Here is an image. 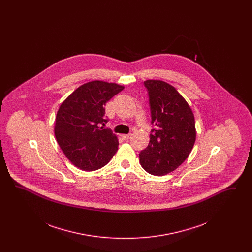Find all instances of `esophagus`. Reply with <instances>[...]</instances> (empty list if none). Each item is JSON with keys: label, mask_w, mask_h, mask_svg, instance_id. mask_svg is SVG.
<instances>
[{"label": "esophagus", "mask_w": 252, "mask_h": 252, "mask_svg": "<svg viewBox=\"0 0 252 252\" xmlns=\"http://www.w3.org/2000/svg\"><path fill=\"white\" fill-rule=\"evenodd\" d=\"M130 137H131V135H130V134H124V135H122V138H123L125 141L129 140V139H130Z\"/></svg>", "instance_id": "34e87169"}]
</instances>
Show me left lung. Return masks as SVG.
I'll return each mask as SVG.
<instances>
[{
  "label": "left lung",
  "mask_w": 252,
  "mask_h": 252,
  "mask_svg": "<svg viewBox=\"0 0 252 252\" xmlns=\"http://www.w3.org/2000/svg\"><path fill=\"white\" fill-rule=\"evenodd\" d=\"M149 95L151 123L147 147L140 153V163L154 176L173 172L188 158L196 138L194 116L175 87L161 80L144 81Z\"/></svg>",
  "instance_id": "left-lung-1"
}]
</instances>
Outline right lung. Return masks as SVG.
Instances as JSON below:
<instances>
[{
	"label": "right lung",
	"instance_id": "add662e5",
	"mask_svg": "<svg viewBox=\"0 0 252 252\" xmlns=\"http://www.w3.org/2000/svg\"><path fill=\"white\" fill-rule=\"evenodd\" d=\"M124 86L94 80L78 87L60 105L55 135L67 158L83 171L104 167L118 150V139L104 128L105 106Z\"/></svg>",
	"mask_w": 252,
	"mask_h": 252
}]
</instances>
